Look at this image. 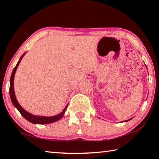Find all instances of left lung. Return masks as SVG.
Masks as SVG:
<instances>
[{"label": "left lung", "instance_id": "obj_1", "mask_svg": "<svg viewBox=\"0 0 159 159\" xmlns=\"http://www.w3.org/2000/svg\"><path fill=\"white\" fill-rule=\"evenodd\" d=\"M132 118H130V119H128V120H124V121H123V122H127V121H128V120H131L132 119Z\"/></svg>", "mask_w": 159, "mask_h": 159}]
</instances>
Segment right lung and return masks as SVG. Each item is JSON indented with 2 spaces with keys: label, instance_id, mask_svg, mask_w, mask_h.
<instances>
[{
  "label": "right lung",
  "instance_id": "obj_1",
  "mask_svg": "<svg viewBox=\"0 0 159 159\" xmlns=\"http://www.w3.org/2000/svg\"><path fill=\"white\" fill-rule=\"evenodd\" d=\"M26 54L24 53L21 57H20V60H19L17 64V65L14 68L12 71V73L11 75V77H10V99H11L12 103L13 104L15 107L17 109V110L20 111L21 116L28 120V121L31 122L34 124H48V123H54L60 119V118H62L63 116L64 115V113H65L67 107H68V104L65 107V108L64 109V110L60 114L55 116H35L34 114H31L30 113L26 111L25 109H24L22 107H21V105L19 104L18 101L17 100V98L15 97V90H14V79H15V75L16 73V71H17V69L20 64V61L21 60V59L23 58L24 56Z\"/></svg>",
  "mask_w": 159,
  "mask_h": 159
}]
</instances>
